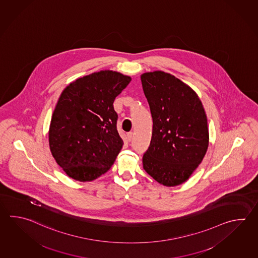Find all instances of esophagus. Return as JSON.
Segmentation results:
<instances>
[{"mask_svg":"<svg viewBox=\"0 0 258 258\" xmlns=\"http://www.w3.org/2000/svg\"><path fill=\"white\" fill-rule=\"evenodd\" d=\"M126 138H127V141L128 142H132V138H133V133L132 132H128L126 134Z\"/></svg>","mask_w":258,"mask_h":258,"instance_id":"esophagus-1","label":"esophagus"}]
</instances>
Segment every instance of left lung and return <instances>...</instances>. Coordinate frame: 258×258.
<instances>
[{"label":"left lung","instance_id":"1","mask_svg":"<svg viewBox=\"0 0 258 258\" xmlns=\"http://www.w3.org/2000/svg\"><path fill=\"white\" fill-rule=\"evenodd\" d=\"M141 80L153 122L143 169L165 186L183 184L209 147L205 109L194 90L172 74L149 72Z\"/></svg>","mask_w":258,"mask_h":258}]
</instances>
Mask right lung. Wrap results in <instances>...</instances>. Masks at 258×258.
Returning a JSON list of instances; mask_svg holds the SVG:
<instances>
[{
    "mask_svg": "<svg viewBox=\"0 0 258 258\" xmlns=\"http://www.w3.org/2000/svg\"><path fill=\"white\" fill-rule=\"evenodd\" d=\"M132 78L110 70L85 75L62 91L48 131L52 156L65 174L90 182L106 173L124 142L113 103Z\"/></svg>",
    "mask_w": 258,
    "mask_h": 258,
    "instance_id": "1",
    "label": "right lung"
}]
</instances>
